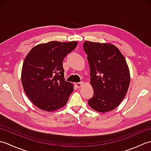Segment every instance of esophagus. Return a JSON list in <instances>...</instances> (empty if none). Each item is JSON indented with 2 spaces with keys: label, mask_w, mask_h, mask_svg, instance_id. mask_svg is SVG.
<instances>
[{
  "label": "esophagus",
  "mask_w": 151,
  "mask_h": 151,
  "mask_svg": "<svg viewBox=\"0 0 151 151\" xmlns=\"http://www.w3.org/2000/svg\"><path fill=\"white\" fill-rule=\"evenodd\" d=\"M82 84H83V82H76L75 84V86L76 88H80L82 86Z\"/></svg>",
  "instance_id": "34e87169"
}]
</instances>
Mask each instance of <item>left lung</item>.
<instances>
[{"instance_id": "left-lung-1", "label": "left lung", "mask_w": 151, "mask_h": 151, "mask_svg": "<svg viewBox=\"0 0 151 151\" xmlns=\"http://www.w3.org/2000/svg\"><path fill=\"white\" fill-rule=\"evenodd\" d=\"M83 46L88 55L93 89L88 104L99 112L110 111L121 104L129 87L130 70L126 60L111 43L86 41Z\"/></svg>"}]
</instances>
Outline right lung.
Segmentation results:
<instances>
[{"mask_svg":"<svg viewBox=\"0 0 151 151\" xmlns=\"http://www.w3.org/2000/svg\"><path fill=\"white\" fill-rule=\"evenodd\" d=\"M77 41H54L34 47L22 64L21 81L28 99L38 108L53 111L63 107L73 91L64 78L63 60Z\"/></svg>","mask_w":151,"mask_h":151,"instance_id":"right-lung-1","label":"right lung"}]
</instances>
